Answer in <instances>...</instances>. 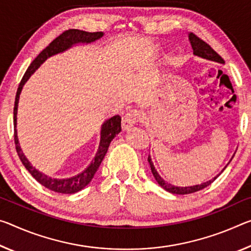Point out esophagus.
<instances>
[{
	"label": "esophagus",
	"mask_w": 251,
	"mask_h": 251,
	"mask_svg": "<svg viewBox=\"0 0 251 251\" xmlns=\"http://www.w3.org/2000/svg\"><path fill=\"white\" fill-rule=\"evenodd\" d=\"M144 119V116L141 113L140 110H130L129 113H127L124 117H123L122 121V125H123V129H128L129 127H132L133 125L136 124L138 122H142Z\"/></svg>",
	"instance_id": "esophagus-1"
}]
</instances>
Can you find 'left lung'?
<instances>
[{
  "mask_svg": "<svg viewBox=\"0 0 251 251\" xmlns=\"http://www.w3.org/2000/svg\"><path fill=\"white\" fill-rule=\"evenodd\" d=\"M189 39H190V42H191V46H192V49H193V53L198 55V57H201L203 59H206V60H210V61H214V62H219V63H225L224 58L221 57L220 54L217 53L216 51H214L211 47H210L208 43L205 41H203L201 38H199L197 34H194L193 32H191L189 35ZM149 163H150V166H151V170H152V173L155 177V180L157 181L158 184H160L163 189L168 191L170 193H174V194H189V193H193V192H197V191H200L202 189L206 188V186L211 184L213 183V181L216 180V178L220 176H217L216 177H213L212 180H210L205 183H202V184H198V185H193V186H188V188H177V186H173L172 184H169V183H166L163 178L158 176L156 170H155L154 165L152 161H151V157L149 156Z\"/></svg>",
  "mask_w": 251,
  "mask_h": 251,
  "instance_id": "obj_1",
  "label": "left lung"
}]
</instances>
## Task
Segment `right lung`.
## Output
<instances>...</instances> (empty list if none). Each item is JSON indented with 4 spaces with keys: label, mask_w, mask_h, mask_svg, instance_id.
Instances as JSON below:
<instances>
[{
    "label": "right lung",
    "mask_w": 251,
    "mask_h": 251,
    "mask_svg": "<svg viewBox=\"0 0 251 251\" xmlns=\"http://www.w3.org/2000/svg\"><path fill=\"white\" fill-rule=\"evenodd\" d=\"M101 31H98V32H87V31L78 30V29H69L63 31V32L58 35L52 42L48 46L46 49H43L41 52H40L37 58L30 63V66L27 67L25 74L23 75V77L20 81V85L18 87L17 95H15V101H14V110H13V123H14V144H15V150H17V153L19 155L20 160H21L22 164L25 166V169L29 171L31 176H32L35 180H37L40 184L46 186L47 189L51 191H54V192L59 193H66V194H71L75 193L78 191L82 190L85 186L88 184L91 181V178L94 177L95 173L97 172V170L100 165V163L104 160L105 155L107 153V150H108L110 142L113 141V138L116 136L117 134L122 130V118L119 115L111 117L108 119L104 125L101 127V140H100V145H99L98 152L96 154V157L95 160L91 162V164L82 173L78 174L74 177L70 178H65V180H57V178H51L49 176H45V174L40 173L39 171L32 168V165L30 164L29 161L26 160L25 154L22 153L21 147L19 145L18 136H17V113H18V102H19V97L20 93H21V89L25 82L29 79V77L32 75L35 70H37L40 65L43 63V61L47 60V58L51 57L55 53L62 52L70 48L71 46L75 45V43H90L102 37Z\"/></svg>",
    "instance_id": "add662e5"
}]
</instances>
